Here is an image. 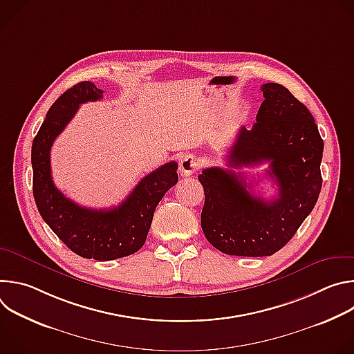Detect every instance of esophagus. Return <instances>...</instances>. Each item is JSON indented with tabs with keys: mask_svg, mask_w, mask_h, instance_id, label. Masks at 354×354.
Listing matches in <instances>:
<instances>
[{
	"mask_svg": "<svg viewBox=\"0 0 354 354\" xmlns=\"http://www.w3.org/2000/svg\"><path fill=\"white\" fill-rule=\"evenodd\" d=\"M198 168H200V162H198L197 158H196L194 156H192V154L185 156V157L180 160L179 171H180V175H182V176H189V175L194 174Z\"/></svg>",
	"mask_w": 354,
	"mask_h": 354,
	"instance_id": "obj_1",
	"label": "esophagus"
}]
</instances>
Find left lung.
Returning a JSON list of instances; mask_svg holds the SVG:
<instances>
[{"label": "left lung", "instance_id": "left-lung-1", "mask_svg": "<svg viewBox=\"0 0 354 354\" xmlns=\"http://www.w3.org/2000/svg\"><path fill=\"white\" fill-rule=\"evenodd\" d=\"M262 92L257 123L239 130L225 160L235 169L269 162L266 175L277 196L254 194V185L232 169L213 167L198 175L205 189L201 230L227 255L276 254L313 212L322 187L324 140L313 115L280 84H263Z\"/></svg>", "mask_w": 354, "mask_h": 354}]
</instances>
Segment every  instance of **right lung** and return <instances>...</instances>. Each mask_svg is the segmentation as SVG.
<instances>
[{
  "mask_svg": "<svg viewBox=\"0 0 354 354\" xmlns=\"http://www.w3.org/2000/svg\"><path fill=\"white\" fill-rule=\"evenodd\" d=\"M104 95L89 81L67 89L48 109L32 144L33 196L44 223L74 254L95 261H113L137 252L145 242L154 212L178 182V164L171 161L144 176L127 198L108 210L82 207L53 183L50 149L81 104Z\"/></svg>",
  "mask_w": 354,
  "mask_h": 354,
  "instance_id": "add662e5",
  "label": "right lung"
}]
</instances>
